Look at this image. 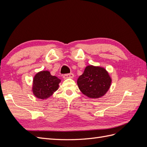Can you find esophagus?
Wrapping results in <instances>:
<instances>
[{
  "label": "esophagus",
  "mask_w": 147,
  "mask_h": 147,
  "mask_svg": "<svg viewBox=\"0 0 147 147\" xmlns=\"http://www.w3.org/2000/svg\"><path fill=\"white\" fill-rule=\"evenodd\" d=\"M74 77V75L72 73H70V74H64L63 75V78L64 79H67V78H73Z\"/></svg>",
  "instance_id": "esophagus-1"
}]
</instances>
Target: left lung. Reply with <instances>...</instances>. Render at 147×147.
Returning a JSON list of instances; mask_svg holds the SVG:
<instances>
[{"instance_id": "left-lung-1", "label": "left lung", "mask_w": 147, "mask_h": 147, "mask_svg": "<svg viewBox=\"0 0 147 147\" xmlns=\"http://www.w3.org/2000/svg\"><path fill=\"white\" fill-rule=\"evenodd\" d=\"M111 80L106 70L100 67L88 65L77 80L78 88L84 95L97 99L105 94L110 86Z\"/></svg>"}]
</instances>
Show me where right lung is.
<instances>
[{"label":"right lung","mask_w":147,"mask_h":147,"mask_svg":"<svg viewBox=\"0 0 147 147\" xmlns=\"http://www.w3.org/2000/svg\"><path fill=\"white\" fill-rule=\"evenodd\" d=\"M60 82V79L52 76L48 71L40 72L35 75L33 80L34 94L39 99H47L57 90Z\"/></svg>","instance_id":"1"}]
</instances>
